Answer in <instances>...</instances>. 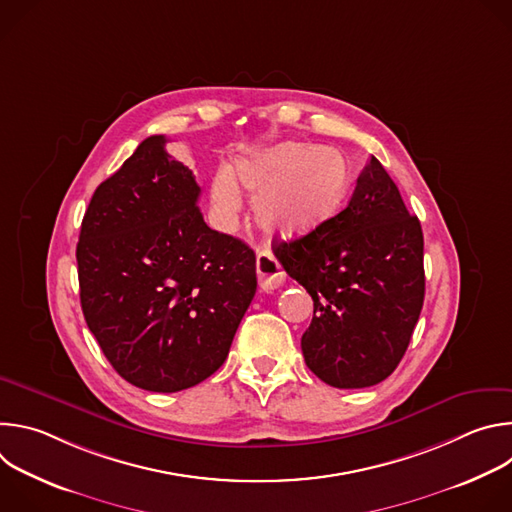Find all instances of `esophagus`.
Here are the masks:
<instances>
[{
	"mask_svg": "<svg viewBox=\"0 0 512 512\" xmlns=\"http://www.w3.org/2000/svg\"><path fill=\"white\" fill-rule=\"evenodd\" d=\"M255 269H257L259 287L263 291H273L285 281V273L281 271V265L277 263V259L273 257L271 251H259L257 253Z\"/></svg>",
	"mask_w": 512,
	"mask_h": 512,
	"instance_id": "34e87169",
	"label": "esophagus"
}]
</instances>
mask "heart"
<instances>
[{"label":"heart","instance_id":"b5f03b06","mask_svg":"<svg viewBox=\"0 0 512 512\" xmlns=\"http://www.w3.org/2000/svg\"><path fill=\"white\" fill-rule=\"evenodd\" d=\"M241 187L253 200L255 225L271 237L306 235L336 214L346 188L344 160L320 145L285 141L218 170L210 180V204L223 223L241 210Z\"/></svg>","mask_w":512,"mask_h":512}]
</instances>
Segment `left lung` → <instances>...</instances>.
I'll list each match as a JSON object with an SVG mask.
<instances>
[{
	"label": "left lung",
	"instance_id": "left-lung-1",
	"mask_svg": "<svg viewBox=\"0 0 512 512\" xmlns=\"http://www.w3.org/2000/svg\"><path fill=\"white\" fill-rule=\"evenodd\" d=\"M273 253L314 300L308 369L336 389L385 381L419 320L425 271L419 218L381 162L364 166L344 210Z\"/></svg>",
	"mask_w": 512,
	"mask_h": 512
}]
</instances>
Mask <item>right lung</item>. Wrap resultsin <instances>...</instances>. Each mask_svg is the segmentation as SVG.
<instances>
[{
  "label": "right lung",
  "mask_w": 512,
  "mask_h": 512,
  "mask_svg": "<svg viewBox=\"0 0 512 512\" xmlns=\"http://www.w3.org/2000/svg\"><path fill=\"white\" fill-rule=\"evenodd\" d=\"M143 139L95 190L77 245L81 306L111 367L131 385L190 389L229 356L255 296V253L212 231L192 170Z\"/></svg>",
  "instance_id": "1"
}]
</instances>
